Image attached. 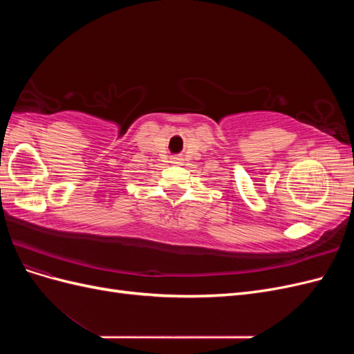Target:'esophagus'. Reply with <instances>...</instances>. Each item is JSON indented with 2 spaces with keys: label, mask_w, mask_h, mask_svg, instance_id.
<instances>
[{
  "label": "esophagus",
  "mask_w": 354,
  "mask_h": 354,
  "mask_svg": "<svg viewBox=\"0 0 354 354\" xmlns=\"http://www.w3.org/2000/svg\"><path fill=\"white\" fill-rule=\"evenodd\" d=\"M173 162L174 164H180V158H173Z\"/></svg>",
  "instance_id": "obj_1"
}]
</instances>
